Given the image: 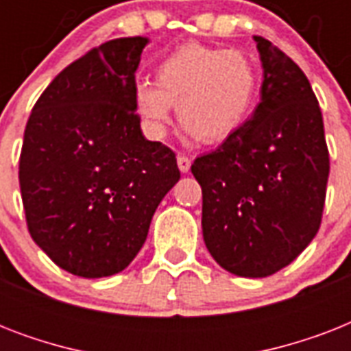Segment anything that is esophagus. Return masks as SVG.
Instances as JSON below:
<instances>
[{
    "label": "esophagus",
    "mask_w": 351,
    "mask_h": 351,
    "mask_svg": "<svg viewBox=\"0 0 351 351\" xmlns=\"http://www.w3.org/2000/svg\"><path fill=\"white\" fill-rule=\"evenodd\" d=\"M176 164H178V169H180L182 173H187V171L191 169V158L186 156V154H178V156H176Z\"/></svg>",
    "instance_id": "obj_1"
}]
</instances>
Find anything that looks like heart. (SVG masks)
Masks as SVG:
<instances>
[{
    "instance_id": "obj_1",
    "label": "heart",
    "mask_w": 351,
    "mask_h": 351,
    "mask_svg": "<svg viewBox=\"0 0 351 351\" xmlns=\"http://www.w3.org/2000/svg\"><path fill=\"white\" fill-rule=\"evenodd\" d=\"M256 82L255 63L242 51L189 43L160 63L156 84H134L132 104L151 136H164L176 106L187 132L200 142H219L245 120Z\"/></svg>"
}]
</instances>
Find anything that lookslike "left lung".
I'll use <instances>...</instances> for the list:
<instances>
[{
  "instance_id": "obj_1",
  "label": "left lung",
  "mask_w": 351,
  "mask_h": 351,
  "mask_svg": "<svg viewBox=\"0 0 351 351\" xmlns=\"http://www.w3.org/2000/svg\"><path fill=\"white\" fill-rule=\"evenodd\" d=\"M253 40L264 69L261 104L191 173L211 256L233 275L261 278L293 262L321 228L330 154L306 74L271 41Z\"/></svg>"
}]
</instances>
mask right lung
<instances>
[{
  "label": "right lung",
  "mask_w": 351,
  "mask_h": 351,
  "mask_svg": "<svg viewBox=\"0 0 351 351\" xmlns=\"http://www.w3.org/2000/svg\"><path fill=\"white\" fill-rule=\"evenodd\" d=\"M147 38L90 49L30 112L19 156L27 228L56 266L85 278L125 269L154 211L180 180L175 153L149 142L132 89Z\"/></svg>",
  "instance_id": "1"
}]
</instances>
